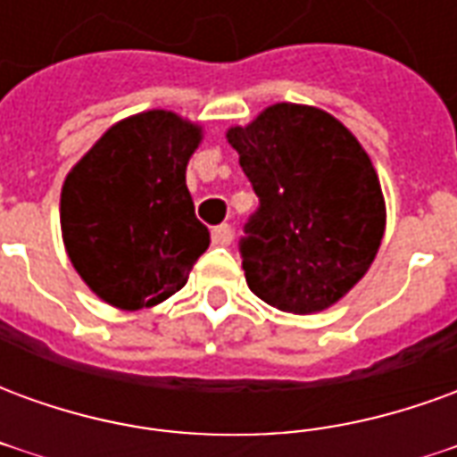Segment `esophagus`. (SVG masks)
Here are the masks:
<instances>
[{"mask_svg": "<svg viewBox=\"0 0 457 457\" xmlns=\"http://www.w3.org/2000/svg\"><path fill=\"white\" fill-rule=\"evenodd\" d=\"M212 245H218V247H228L229 242H232V228L229 225H218V228L212 229Z\"/></svg>", "mask_w": 457, "mask_h": 457, "instance_id": "obj_1", "label": "esophagus"}]
</instances>
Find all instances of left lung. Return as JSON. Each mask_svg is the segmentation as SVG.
<instances>
[{"label": "left lung", "instance_id": "1", "mask_svg": "<svg viewBox=\"0 0 457 457\" xmlns=\"http://www.w3.org/2000/svg\"><path fill=\"white\" fill-rule=\"evenodd\" d=\"M228 141L259 195L242 239L252 294L284 313L336 306L372 267L386 228L379 176L343 121L277 103Z\"/></svg>", "mask_w": 457, "mask_h": 457}]
</instances>
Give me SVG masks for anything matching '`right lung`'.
<instances>
[{
	"mask_svg": "<svg viewBox=\"0 0 457 457\" xmlns=\"http://www.w3.org/2000/svg\"><path fill=\"white\" fill-rule=\"evenodd\" d=\"M203 127L170 110L124 117L68 170L61 232L87 288L120 311L154 308L186 287L208 249L186 169Z\"/></svg>",
	"mask_w": 457,
	"mask_h": 457,
	"instance_id": "1",
	"label": "right lung"
}]
</instances>
